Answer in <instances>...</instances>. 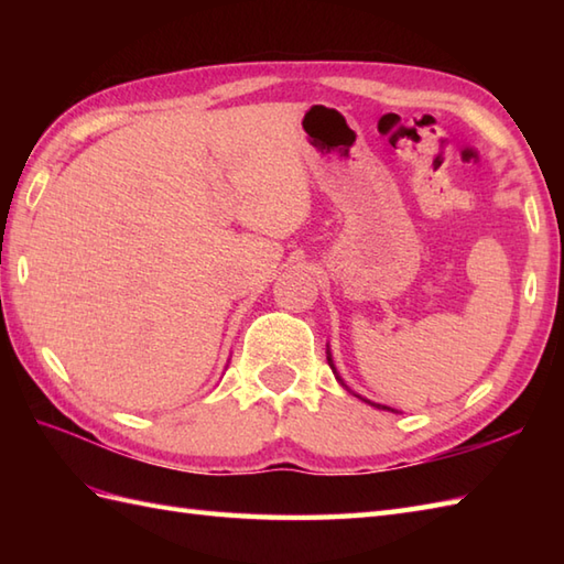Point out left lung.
<instances>
[{"label":"left lung","mask_w":564,"mask_h":564,"mask_svg":"<svg viewBox=\"0 0 564 564\" xmlns=\"http://www.w3.org/2000/svg\"><path fill=\"white\" fill-rule=\"evenodd\" d=\"M329 364H332V358H329ZM373 406H380V404H373ZM382 410H390V406H382Z\"/></svg>","instance_id":"obj_1"}]
</instances>
